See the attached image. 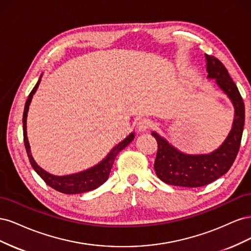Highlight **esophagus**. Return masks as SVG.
<instances>
[{"mask_svg": "<svg viewBox=\"0 0 251 251\" xmlns=\"http://www.w3.org/2000/svg\"><path fill=\"white\" fill-rule=\"evenodd\" d=\"M151 126V121L147 118H142L137 123V128L139 132H147Z\"/></svg>", "mask_w": 251, "mask_h": 251, "instance_id": "1", "label": "esophagus"}]
</instances>
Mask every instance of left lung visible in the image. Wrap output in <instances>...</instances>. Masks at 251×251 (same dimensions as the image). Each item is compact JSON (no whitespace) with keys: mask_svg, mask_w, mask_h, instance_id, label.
<instances>
[{"mask_svg":"<svg viewBox=\"0 0 251 251\" xmlns=\"http://www.w3.org/2000/svg\"><path fill=\"white\" fill-rule=\"evenodd\" d=\"M205 58L207 78L215 79L233 104L232 127L217 150L197 155L183 153L158 133H151L158 143L154 169L158 178L166 184L183 187L207 185L228 172L240 149L245 121L244 101L224 65L215 56L205 54Z\"/></svg>","mask_w":251,"mask_h":251,"instance_id":"obj_1","label":"left lung"}]
</instances>
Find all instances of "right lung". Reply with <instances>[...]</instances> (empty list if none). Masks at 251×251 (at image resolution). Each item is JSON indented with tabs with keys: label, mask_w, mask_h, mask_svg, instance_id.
Returning <instances> with one entry per match:
<instances>
[{
	"label": "right lung",
	"mask_w": 251,
	"mask_h": 251,
	"mask_svg": "<svg viewBox=\"0 0 251 251\" xmlns=\"http://www.w3.org/2000/svg\"><path fill=\"white\" fill-rule=\"evenodd\" d=\"M41 78H42V75L28 96V100L25 104L24 114H23L24 143H25V148H26L29 161L31 163L33 170L37 173V175H39V176L46 182L50 187L54 188L55 191L59 193L73 195V194H82L86 192L93 191V189L100 187L108 180L114 160H115L117 154L133 141L135 134L134 132L131 133L123 141L119 142L116 147H114L111 150L110 153L105 156V158H103L100 163H97L96 165L92 166V168H90L88 170H85L79 173L71 174V175H66V176H55V175H52L43 170L41 166L37 165V163L34 161V159L31 155V151H30V146H29L28 137H27V114L29 111V105L32 100V97L37 88H39Z\"/></svg>",
	"instance_id": "obj_1"
}]
</instances>
